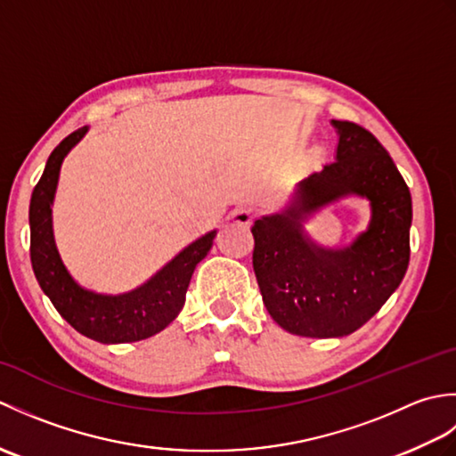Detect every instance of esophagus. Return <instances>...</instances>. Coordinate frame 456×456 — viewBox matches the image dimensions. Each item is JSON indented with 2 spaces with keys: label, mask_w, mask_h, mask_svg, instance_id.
<instances>
[{
  "label": "esophagus",
  "mask_w": 456,
  "mask_h": 456,
  "mask_svg": "<svg viewBox=\"0 0 456 456\" xmlns=\"http://www.w3.org/2000/svg\"><path fill=\"white\" fill-rule=\"evenodd\" d=\"M256 217H258V213L253 208H239L233 213V221L239 223V225H243V227L250 225V223H253Z\"/></svg>",
  "instance_id": "esophagus-1"
}]
</instances>
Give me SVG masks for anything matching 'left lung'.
<instances>
[{
  "instance_id": "left-lung-1",
  "label": "left lung",
  "mask_w": 456,
  "mask_h": 456,
  "mask_svg": "<svg viewBox=\"0 0 456 456\" xmlns=\"http://www.w3.org/2000/svg\"><path fill=\"white\" fill-rule=\"evenodd\" d=\"M337 160L297 183L284 213L255 223L253 268L270 317L299 337H345L362 327L410 265L411 193L374 134L335 121ZM358 192L371 200L373 221L348 249H319L301 235V219L329 200Z\"/></svg>"
}]
</instances>
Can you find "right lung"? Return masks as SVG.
Wrapping results in <instances>:
<instances>
[{
  "instance_id": "1",
  "label": "right lung",
  "mask_w": 456,
  "mask_h": 456,
  "mask_svg": "<svg viewBox=\"0 0 456 456\" xmlns=\"http://www.w3.org/2000/svg\"><path fill=\"white\" fill-rule=\"evenodd\" d=\"M88 127L68 134L46 160L28 206L31 223V265L38 286L76 331L103 345L134 343L168 327L186 302L193 270L213 247L216 231L198 239L164 266L151 282L123 296H102L80 288L66 273L53 237L51 206L61 164Z\"/></svg>"
}]
</instances>
